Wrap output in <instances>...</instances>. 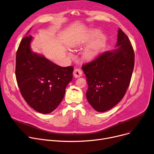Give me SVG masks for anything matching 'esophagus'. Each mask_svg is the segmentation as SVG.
Returning a JSON list of instances; mask_svg holds the SVG:
<instances>
[{
  "label": "esophagus",
  "instance_id": "esophagus-1",
  "mask_svg": "<svg viewBox=\"0 0 154 154\" xmlns=\"http://www.w3.org/2000/svg\"><path fill=\"white\" fill-rule=\"evenodd\" d=\"M83 75V71L81 69L76 68L73 71V75L75 78H79L82 76Z\"/></svg>",
  "mask_w": 154,
  "mask_h": 154
}]
</instances>
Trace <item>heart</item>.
<instances>
[{
    "instance_id": "b5f03b06",
    "label": "heart",
    "mask_w": 154,
    "mask_h": 154,
    "mask_svg": "<svg viewBox=\"0 0 154 154\" xmlns=\"http://www.w3.org/2000/svg\"><path fill=\"white\" fill-rule=\"evenodd\" d=\"M94 38H95L88 45L83 53L84 58L87 60H91L96 57L106 46V37L102 33L99 34L98 30H93L90 32L86 42L90 41Z\"/></svg>"
}]
</instances>
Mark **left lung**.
<instances>
[{
    "label": "left lung",
    "mask_w": 154,
    "mask_h": 154,
    "mask_svg": "<svg viewBox=\"0 0 154 154\" xmlns=\"http://www.w3.org/2000/svg\"><path fill=\"white\" fill-rule=\"evenodd\" d=\"M116 46L82 66L88 85V101L98 112L109 110L120 102L131 82L134 51L128 36L121 29Z\"/></svg>",
    "instance_id": "8db88e82"
}]
</instances>
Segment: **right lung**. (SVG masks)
<instances>
[{
  "instance_id": "right-lung-1",
  "label": "right lung",
  "mask_w": 154,
  "mask_h": 154,
  "mask_svg": "<svg viewBox=\"0 0 154 154\" xmlns=\"http://www.w3.org/2000/svg\"><path fill=\"white\" fill-rule=\"evenodd\" d=\"M31 35L22 40L16 54L15 76L22 96L38 112L48 114L63 100L73 79V67H61L32 51Z\"/></svg>"
}]
</instances>
